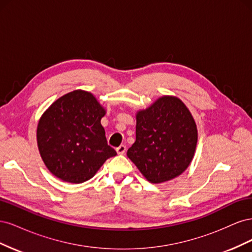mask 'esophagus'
I'll list each match as a JSON object with an SVG mask.
<instances>
[{"instance_id": "1", "label": "esophagus", "mask_w": 252, "mask_h": 252, "mask_svg": "<svg viewBox=\"0 0 252 252\" xmlns=\"http://www.w3.org/2000/svg\"><path fill=\"white\" fill-rule=\"evenodd\" d=\"M126 146L125 145H121V146H119L116 150H117V152H118V155H124L125 152H126Z\"/></svg>"}]
</instances>
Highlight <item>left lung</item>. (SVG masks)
Instances as JSON below:
<instances>
[{
    "label": "left lung",
    "instance_id": "obj_1",
    "mask_svg": "<svg viewBox=\"0 0 252 252\" xmlns=\"http://www.w3.org/2000/svg\"><path fill=\"white\" fill-rule=\"evenodd\" d=\"M197 130L180 98L163 96L136 114L135 142L127 156L151 183L177 178L193 158Z\"/></svg>",
    "mask_w": 252,
    "mask_h": 252
}]
</instances>
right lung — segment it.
Wrapping results in <instances>:
<instances>
[{"mask_svg": "<svg viewBox=\"0 0 252 252\" xmlns=\"http://www.w3.org/2000/svg\"><path fill=\"white\" fill-rule=\"evenodd\" d=\"M104 116L96 98L83 90L63 95L45 111L36 139L41 157L52 174L79 184L93 178L106 159L117 156L101 125Z\"/></svg>", "mask_w": 252, "mask_h": 252, "instance_id": "add662e5", "label": "right lung"}]
</instances>
